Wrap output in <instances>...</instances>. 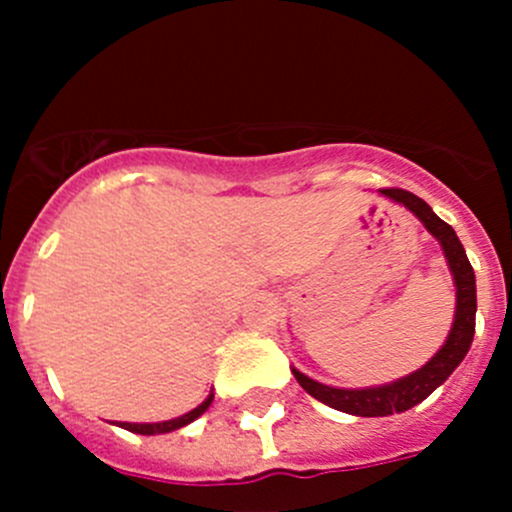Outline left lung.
I'll list each match as a JSON object with an SVG mask.
<instances>
[{
    "label": "left lung",
    "mask_w": 512,
    "mask_h": 512,
    "mask_svg": "<svg viewBox=\"0 0 512 512\" xmlns=\"http://www.w3.org/2000/svg\"><path fill=\"white\" fill-rule=\"evenodd\" d=\"M381 195L404 205L438 240L443 257L448 262V270H451L453 285H456V314H453L451 332H448L443 347L421 369L411 371V374L401 376V379L389 381V384L366 386V389H339V386H327L322 381L309 379L307 374H302V371L292 366L294 379L299 381V386L309 396L352 416H391L414 409L426 396H431L456 371V366L466 359L473 334H476V275H473V267L468 262V255L463 250L461 240H458L456 230L448 223H443L433 213L431 205L423 203L421 198H416L409 190L386 188L381 190Z\"/></svg>",
    "instance_id": "left-lung-1"
}]
</instances>
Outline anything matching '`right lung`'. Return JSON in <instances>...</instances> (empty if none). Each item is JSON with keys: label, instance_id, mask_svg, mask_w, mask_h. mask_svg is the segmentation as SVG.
Listing matches in <instances>:
<instances>
[{"label": "right lung", "instance_id": "obj_1", "mask_svg": "<svg viewBox=\"0 0 512 512\" xmlns=\"http://www.w3.org/2000/svg\"><path fill=\"white\" fill-rule=\"evenodd\" d=\"M210 404H213V394L208 396V399L203 401L200 406H195L193 411H188V414L178 416V418H170V421H158V423H126L121 421L118 426L126 428V431H133V433H143V436H158V433H170V431H178V428L188 426V423H193L195 418H200L205 414V411L210 409Z\"/></svg>", "mask_w": 512, "mask_h": 512}]
</instances>
